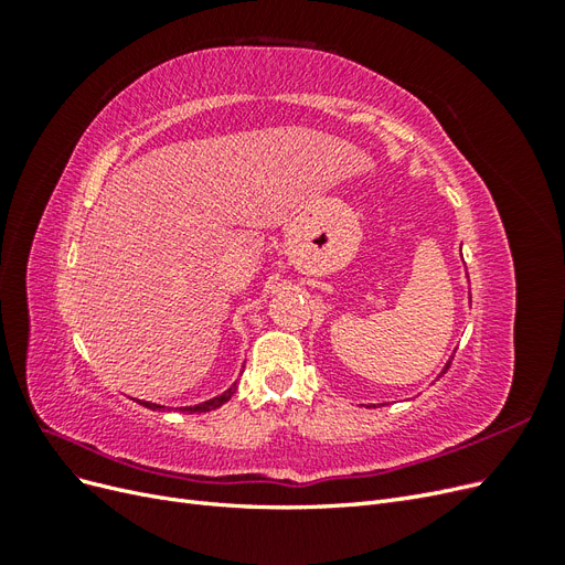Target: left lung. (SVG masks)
Here are the masks:
<instances>
[{
    "mask_svg": "<svg viewBox=\"0 0 565 565\" xmlns=\"http://www.w3.org/2000/svg\"><path fill=\"white\" fill-rule=\"evenodd\" d=\"M448 367H450V361H448V365H446V367H443V372L438 374V377H443V374H446V372H448Z\"/></svg>",
    "mask_w": 565,
    "mask_h": 565,
    "instance_id": "obj_1",
    "label": "left lung"
}]
</instances>
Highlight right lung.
I'll use <instances>...</instances> for the list:
<instances>
[{"label":"right lung","instance_id":"add662e5","mask_svg":"<svg viewBox=\"0 0 565 565\" xmlns=\"http://www.w3.org/2000/svg\"><path fill=\"white\" fill-rule=\"evenodd\" d=\"M237 391V382L231 386V388H226L224 393H221V396H214V398H210V401H204V403H198V405H185V407H177V409H181V413H188V415H200V413H210V409H216V407H221L224 403H228L231 401V396L233 393ZM136 403H141L143 407H148V409H167L164 405H158V403H148V401H136Z\"/></svg>","mask_w":565,"mask_h":565}]
</instances>
